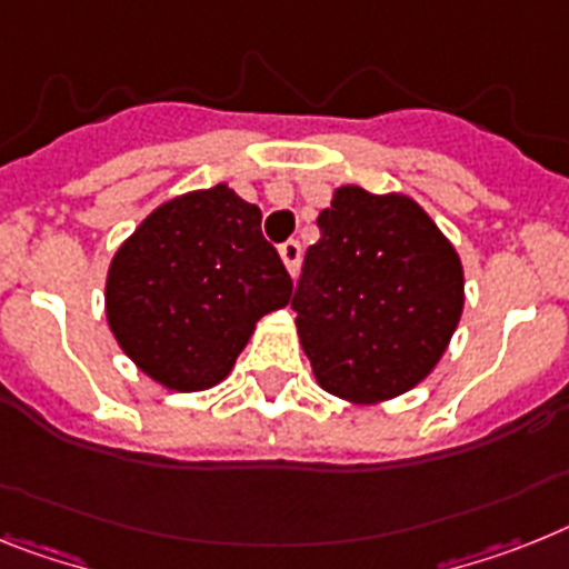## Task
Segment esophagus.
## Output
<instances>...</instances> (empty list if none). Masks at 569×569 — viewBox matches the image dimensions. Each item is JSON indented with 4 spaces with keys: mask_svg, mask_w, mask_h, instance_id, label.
Segmentation results:
<instances>
[{
    "mask_svg": "<svg viewBox=\"0 0 569 569\" xmlns=\"http://www.w3.org/2000/svg\"><path fill=\"white\" fill-rule=\"evenodd\" d=\"M279 256H281V264H284V270H288V273L293 276L296 270H299V258H302V247H299V241L281 243Z\"/></svg>",
    "mask_w": 569,
    "mask_h": 569,
    "instance_id": "esophagus-1",
    "label": "esophagus"
}]
</instances>
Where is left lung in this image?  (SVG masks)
<instances>
[{
    "instance_id": "obj_1",
    "label": "left lung",
    "mask_w": 569,
    "mask_h": 569,
    "mask_svg": "<svg viewBox=\"0 0 569 569\" xmlns=\"http://www.w3.org/2000/svg\"><path fill=\"white\" fill-rule=\"evenodd\" d=\"M293 293L296 335L326 392L380 403L419 387L465 308L457 247L401 191L340 186Z\"/></svg>"
}]
</instances>
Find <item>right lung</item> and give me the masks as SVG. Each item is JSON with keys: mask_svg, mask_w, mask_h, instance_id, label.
Listing matches in <instances>:
<instances>
[{"mask_svg": "<svg viewBox=\"0 0 569 569\" xmlns=\"http://www.w3.org/2000/svg\"><path fill=\"white\" fill-rule=\"evenodd\" d=\"M290 293L261 209L218 182L159 203L133 229L107 270L104 313L139 372L171 392H203Z\"/></svg>", "mask_w": 569, "mask_h": 569, "instance_id": "add662e5", "label": "right lung"}]
</instances>
